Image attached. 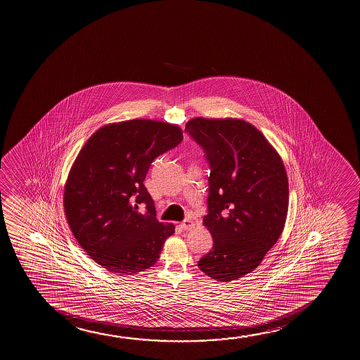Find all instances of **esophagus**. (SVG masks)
Wrapping results in <instances>:
<instances>
[{
    "label": "esophagus",
    "mask_w": 360,
    "mask_h": 360,
    "mask_svg": "<svg viewBox=\"0 0 360 360\" xmlns=\"http://www.w3.org/2000/svg\"><path fill=\"white\" fill-rule=\"evenodd\" d=\"M179 226H181V229H183V230H191V229L194 226V222H193L191 219H186V220H183V221L179 224Z\"/></svg>",
    "instance_id": "34e87169"
}]
</instances>
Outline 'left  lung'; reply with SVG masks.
<instances>
[{"mask_svg":"<svg viewBox=\"0 0 360 360\" xmlns=\"http://www.w3.org/2000/svg\"><path fill=\"white\" fill-rule=\"evenodd\" d=\"M184 131L202 146L210 167L202 224L212 248L198 266L212 279L235 281L261 264L284 230V163L263 134L241 119H191Z\"/></svg>","mask_w":360,"mask_h":360,"instance_id":"8db88e82","label":"left lung"}]
</instances>
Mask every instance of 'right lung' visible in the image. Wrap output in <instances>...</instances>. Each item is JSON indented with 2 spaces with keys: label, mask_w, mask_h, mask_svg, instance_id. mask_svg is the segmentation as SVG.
Masks as SVG:
<instances>
[{
  "label": "right lung",
  "mask_w": 360,
  "mask_h": 360,
  "mask_svg": "<svg viewBox=\"0 0 360 360\" xmlns=\"http://www.w3.org/2000/svg\"><path fill=\"white\" fill-rule=\"evenodd\" d=\"M182 140L177 125L133 119L104 125L81 148L65 184V215L79 246L107 271L148 269L173 235V224L156 219L143 181L153 160Z\"/></svg>",
  "instance_id": "add662e5"
}]
</instances>
